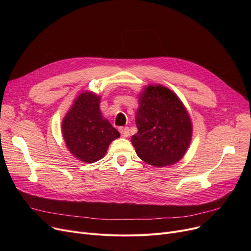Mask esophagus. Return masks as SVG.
<instances>
[{
    "label": "esophagus",
    "instance_id": "34e87169",
    "mask_svg": "<svg viewBox=\"0 0 251 251\" xmlns=\"http://www.w3.org/2000/svg\"><path fill=\"white\" fill-rule=\"evenodd\" d=\"M120 133L123 137H128L129 136V128L128 127H121L120 128Z\"/></svg>",
    "mask_w": 251,
    "mask_h": 251
}]
</instances>
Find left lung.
<instances>
[{"label": "left lung", "mask_w": 251, "mask_h": 251, "mask_svg": "<svg viewBox=\"0 0 251 251\" xmlns=\"http://www.w3.org/2000/svg\"><path fill=\"white\" fill-rule=\"evenodd\" d=\"M138 103V131L131 137L137 155L157 168L178 163L192 139V122L185 105L174 91L162 84L144 87Z\"/></svg>", "instance_id": "8db88e82"}]
</instances>
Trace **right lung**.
<instances>
[{
    "instance_id": "right-lung-1",
    "label": "right lung",
    "mask_w": 251,
    "mask_h": 251,
    "mask_svg": "<svg viewBox=\"0 0 251 251\" xmlns=\"http://www.w3.org/2000/svg\"><path fill=\"white\" fill-rule=\"evenodd\" d=\"M100 96L84 90L74 100L62 121V134L68 151L77 160L100 161L113 140L120 137L100 109Z\"/></svg>"
}]
</instances>
